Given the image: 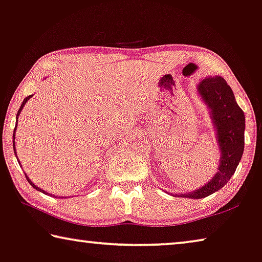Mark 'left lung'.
<instances>
[{
    "label": "left lung",
    "mask_w": 262,
    "mask_h": 262,
    "mask_svg": "<svg viewBox=\"0 0 262 262\" xmlns=\"http://www.w3.org/2000/svg\"><path fill=\"white\" fill-rule=\"evenodd\" d=\"M198 93L207 104L220 149L217 173L201 188L178 198L204 199L217 192L229 181L239 165L245 148V114L233 91L221 76L206 77L198 84Z\"/></svg>",
    "instance_id": "obj_1"
}]
</instances>
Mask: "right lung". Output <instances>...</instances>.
<instances>
[{"label": "right lung", "instance_id": "1", "mask_svg": "<svg viewBox=\"0 0 262 262\" xmlns=\"http://www.w3.org/2000/svg\"><path fill=\"white\" fill-rule=\"evenodd\" d=\"M31 96H33V95H29V96H27L26 97V99L25 100H23V102H22V104H21V107H19V109H18V112H17V115H16V126H17V120H18V115H19V113H21L22 112V109H23V107H25V104L27 103V101H28L29 99H30V97ZM16 126H15V129H14V134H13V144H14V151H15V132H16ZM15 153H16V151H15ZM16 159H17V155H16ZM18 160V159H17ZM18 163H19V161H18ZM19 166H21V165H19ZM25 175H26V178H27V180H28V182L30 183V185L31 186H33L34 187V188L35 189H36V190H38V192H41V193H45V194H49V193H47V192H45V190L43 189H41V188H38V187L37 186H35L34 185V183L33 182H31L30 181V179L28 178V177H27V174L25 173ZM49 195H53V194H49ZM53 196H55V195H53ZM55 198H57V196H55ZM64 198H67V196H64Z\"/></svg>", "mask_w": 262, "mask_h": 262}]
</instances>
